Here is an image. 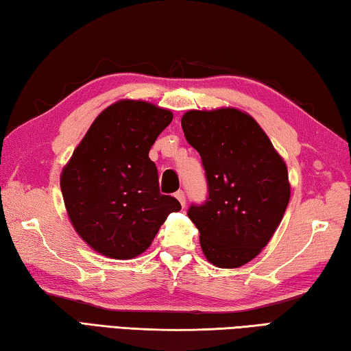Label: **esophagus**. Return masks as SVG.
Returning <instances> with one entry per match:
<instances>
[{
  "label": "esophagus",
  "instance_id": "1",
  "mask_svg": "<svg viewBox=\"0 0 351 351\" xmlns=\"http://www.w3.org/2000/svg\"><path fill=\"white\" fill-rule=\"evenodd\" d=\"M174 195H176L177 200L180 202L182 206H184V202H186V197H184V193H183V191H177V193H176Z\"/></svg>",
  "mask_w": 351,
  "mask_h": 351
}]
</instances>
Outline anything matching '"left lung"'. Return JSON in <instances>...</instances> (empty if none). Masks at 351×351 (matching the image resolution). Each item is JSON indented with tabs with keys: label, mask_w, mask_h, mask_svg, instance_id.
Wrapping results in <instances>:
<instances>
[{
	"label": "left lung",
	"mask_w": 351,
	"mask_h": 351,
	"mask_svg": "<svg viewBox=\"0 0 351 351\" xmlns=\"http://www.w3.org/2000/svg\"><path fill=\"white\" fill-rule=\"evenodd\" d=\"M182 128L208 183L206 200L188 209L203 254L217 267H240L261 252L286 213V163L260 125L235 108L188 111Z\"/></svg>",
	"instance_id": "8db88e82"
}]
</instances>
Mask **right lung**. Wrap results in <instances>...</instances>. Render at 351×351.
I'll return each instance as SVG.
<instances>
[{"label":"right lung","mask_w":351,"mask_h":351,"mask_svg":"<svg viewBox=\"0 0 351 351\" xmlns=\"http://www.w3.org/2000/svg\"><path fill=\"white\" fill-rule=\"evenodd\" d=\"M173 113L142 101H121L96 117L61 176L76 232L102 255L134 258L149 247L169 213L182 206L160 194L149 149Z\"/></svg>","instance_id":"obj_1"}]
</instances>
